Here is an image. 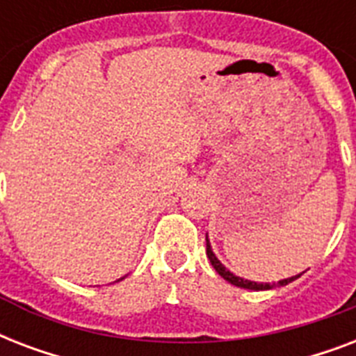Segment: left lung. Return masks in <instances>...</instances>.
Listing matches in <instances>:
<instances>
[{
	"mask_svg": "<svg viewBox=\"0 0 356 356\" xmlns=\"http://www.w3.org/2000/svg\"><path fill=\"white\" fill-rule=\"evenodd\" d=\"M207 257H209V260H211L212 268L220 273V275L225 279L227 282H231V284H234V286L238 288H245V290H271V288L275 286H286L288 282L296 281L298 277H301V273L299 275H293V277H288V279H282V281H279L275 284H270V282H254V281H248V279H243V277H238L234 275L233 271H229L225 266L220 262V259H218L216 254H214V251H212V245L211 242H209V236H207Z\"/></svg>",
	"mask_w": 356,
	"mask_h": 356,
	"instance_id": "obj_1",
	"label": "left lung"
}]
</instances>
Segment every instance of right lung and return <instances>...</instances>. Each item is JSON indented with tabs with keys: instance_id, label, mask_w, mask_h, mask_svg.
<instances>
[{
	"instance_id": "add662e5",
	"label": "right lung",
	"mask_w": 356,
	"mask_h": 356,
	"mask_svg": "<svg viewBox=\"0 0 356 356\" xmlns=\"http://www.w3.org/2000/svg\"><path fill=\"white\" fill-rule=\"evenodd\" d=\"M122 279H123V277H122ZM122 279H120V281H122Z\"/></svg>"
}]
</instances>
